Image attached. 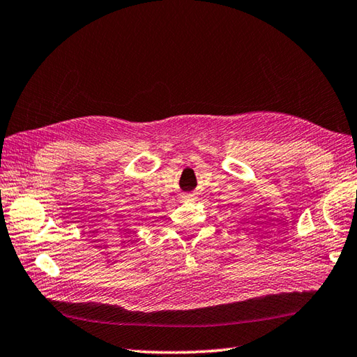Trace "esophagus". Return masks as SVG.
<instances>
[{
	"instance_id": "1",
	"label": "esophagus",
	"mask_w": 357,
	"mask_h": 357,
	"mask_svg": "<svg viewBox=\"0 0 357 357\" xmlns=\"http://www.w3.org/2000/svg\"><path fill=\"white\" fill-rule=\"evenodd\" d=\"M180 199L183 200V202H188V200H192V199H194V195H192L191 192H186V194H181V195H180Z\"/></svg>"
}]
</instances>
